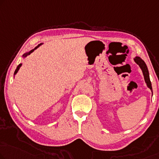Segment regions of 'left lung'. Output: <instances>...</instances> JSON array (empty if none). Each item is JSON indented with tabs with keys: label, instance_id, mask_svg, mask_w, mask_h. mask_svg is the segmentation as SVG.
<instances>
[{
	"label": "left lung",
	"instance_id": "obj_1",
	"mask_svg": "<svg viewBox=\"0 0 159 159\" xmlns=\"http://www.w3.org/2000/svg\"><path fill=\"white\" fill-rule=\"evenodd\" d=\"M135 62H136L137 64H138L140 68H141L142 72H143V76H144V79H145V81L147 84V86L151 90V92H152V95H153V90H152V86H151V82L150 80V78H149V73H148V70L147 66H146V64L145 62L142 60V59L140 58V57H136L134 58Z\"/></svg>",
	"mask_w": 159,
	"mask_h": 159
}]
</instances>
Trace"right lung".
Here are the masks:
<instances>
[{
  "mask_svg": "<svg viewBox=\"0 0 159 159\" xmlns=\"http://www.w3.org/2000/svg\"><path fill=\"white\" fill-rule=\"evenodd\" d=\"M42 43H40L39 45H38V46H36V47H35V48H34V49H33V50H31V51H30V52H29V53H25L24 54V55H23V57H25V56H27V55H29V54H30V53H32V52H34V50H35V49H36L37 48H39V47L40 46H41V45ZM22 66V64H21V63H20V64H19L18 66H17V68H16V70H15V72H14V75H16V73H17V72L18 71V70L19 69H20V66Z\"/></svg>",
  "mask_w": 159,
  "mask_h": 159,
  "instance_id": "right-lung-1",
  "label": "right lung"
}]
</instances>
